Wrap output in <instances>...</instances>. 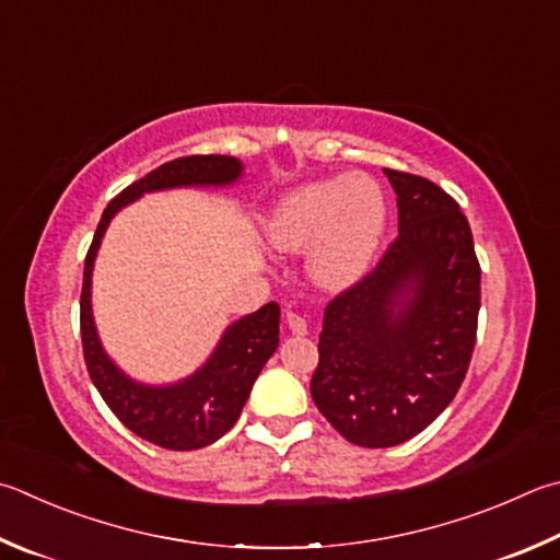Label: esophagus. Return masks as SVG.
Returning <instances> with one entry per match:
<instances>
[{"label": "esophagus", "mask_w": 560, "mask_h": 560, "mask_svg": "<svg viewBox=\"0 0 560 560\" xmlns=\"http://www.w3.org/2000/svg\"><path fill=\"white\" fill-rule=\"evenodd\" d=\"M287 323H289V330H291L293 335H306V332H308V323H306V318H303L301 313L289 311V313H287Z\"/></svg>", "instance_id": "1"}]
</instances>
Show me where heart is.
<instances>
[{
	"instance_id": "obj_1",
	"label": "heart",
	"mask_w": 560,
	"mask_h": 560,
	"mask_svg": "<svg viewBox=\"0 0 560 560\" xmlns=\"http://www.w3.org/2000/svg\"><path fill=\"white\" fill-rule=\"evenodd\" d=\"M384 225L386 200L380 183L368 176H335L283 196L267 222V240L281 252L313 244V281L323 289H345L368 271Z\"/></svg>"
}]
</instances>
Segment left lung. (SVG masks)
I'll use <instances>...</instances> for the list:
<instances>
[{"label":"left lung","mask_w":560,"mask_h":560,"mask_svg":"<svg viewBox=\"0 0 560 560\" xmlns=\"http://www.w3.org/2000/svg\"><path fill=\"white\" fill-rule=\"evenodd\" d=\"M399 235L323 315L311 396L345 441L392 448L439 419L470 368L480 261L467 218L433 180L384 168Z\"/></svg>","instance_id":"8db88e82"}]
</instances>
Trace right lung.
Instances as JSON below:
<instances>
[{
  "mask_svg": "<svg viewBox=\"0 0 560 560\" xmlns=\"http://www.w3.org/2000/svg\"><path fill=\"white\" fill-rule=\"evenodd\" d=\"M242 174L235 156H180L139 178L109 200L95 230L83 269L80 293V338L88 374L112 413L131 433L168 451H198L222 439L237 423L252 384L279 348V303H267L257 313L232 323L218 350L192 377L171 386H147L125 377L112 362L95 332L90 311L93 261L109 220L141 192L178 186H228Z\"/></svg>",
  "mask_w": 560,
  "mask_h": 560,
  "instance_id": "obj_1",
  "label": "right lung"
}]
</instances>
